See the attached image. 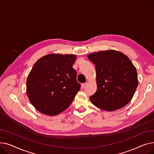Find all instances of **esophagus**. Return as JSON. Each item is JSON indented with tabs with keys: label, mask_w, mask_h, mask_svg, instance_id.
I'll return each mask as SVG.
<instances>
[{
	"label": "esophagus",
	"mask_w": 154,
	"mask_h": 154,
	"mask_svg": "<svg viewBox=\"0 0 154 154\" xmlns=\"http://www.w3.org/2000/svg\"><path fill=\"white\" fill-rule=\"evenodd\" d=\"M87 85H88V83H83L82 85H81V87H82L83 88H85L86 86H87Z\"/></svg>",
	"instance_id": "1"
}]
</instances>
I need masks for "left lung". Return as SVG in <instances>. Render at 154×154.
<instances>
[{
    "mask_svg": "<svg viewBox=\"0 0 154 154\" xmlns=\"http://www.w3.org/2000/svg\"><path fill=\"white\" fill-rule=\"evenodd\" d=\"M88 57L95 65L97 87L89 97L91 103L107 111L128 104L138 86L137 71L131 60L112 50L93 53Z\"/></svg>",
    "mask_w": 154,
    "mask_h": 154,
    "instance_id": "left-lung-1",
    "label": "left lung"
}]
</instances>
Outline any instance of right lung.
<instances>
[{"label": "right lung", "instance_id": "right-lung-1", "mask_svg": "<svg viewBox=\"0 0 154 154\" xmlns=\"http://www.w3.org/2000/svg\"><path fill=\"white\" fill-rule=\"evenodd\" d=\"M75 55L52 54L35 63L26 80V94L39 112L55 116L65 111L80 90Z\"/></svg>", "mask_w": 154, "mask_h": 154}]
</instances>
